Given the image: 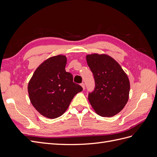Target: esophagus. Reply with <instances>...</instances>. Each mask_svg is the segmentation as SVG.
<instances>
[{"label": "esophagus", "instance_id": "esophagus-1", "mask_svg": "<svg viewBox=\"0 0 157 157\" xmlns=\"http://www.w3.org/2000/svg\"><path fill=\"white\" fill-rule=\"evenodd\" d=\"M80 85H81V86L82 87V88L84 90L85 89V84H84V83H81V84H80Z\"/></svg>", "mask_w": 157, "mask_h": 157}]
</instances>
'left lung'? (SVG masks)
<instances>
[{"instance_id": "1", "label": "left lung", "mask_w": 157, "mask_h": 157, "mask_svg": "<svg viewBox=\"0 0 157 157\" xmlns=\"http://www.w3.org/2000/svg\"><path fill=\"white\" fill-rule=\"evenodd\" d=\"M93 73L95 88L88 94V100L97 114L110 117L124 107L130 92L128 76L117 61L107 55L86 56Z\"/></svg>"}]
</instances>
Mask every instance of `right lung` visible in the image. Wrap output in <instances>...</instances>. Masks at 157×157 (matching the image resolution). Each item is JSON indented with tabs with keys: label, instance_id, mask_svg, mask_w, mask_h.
<instances>
[{
	"label": "right lung",
	"instance_id": "right-lung-1",
	"mask_svg": "<svg viewBox=\"0 0 157 157\" xmlns=\"http://www.w3.org/2000/svg\"><path fill=\"white\" fill-rule=\"evenodd\" d=\"M67 58L58 55L39 65L28 84L30 101L38 112L49 118L61 116L71 101L82 88L73 82L71 73L66 72Z\"/></svg>",
	"mask_w": 157,
	"mask_h": 157
}]
</instances>
